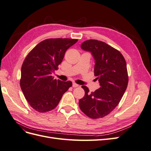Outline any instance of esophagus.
Returning <instances> with one entry per match:
<instances>
[{
    "mask_svg": "<svg viewBox=\"0 0 151 151\" xmlns=\"http://www.w3.org/2000/svg\"><path fill=\"white\" fill-rule=\"evenodd\" d=\"M79 86V85L77 84H76V83H74L72 84V87L73 88H77V87Z\"/></svg>",
    "mask_w": 151,
    "mask_h": 151,
    "instance_id": "34e87169",
    "label": "esophagus"
}]
</instances>
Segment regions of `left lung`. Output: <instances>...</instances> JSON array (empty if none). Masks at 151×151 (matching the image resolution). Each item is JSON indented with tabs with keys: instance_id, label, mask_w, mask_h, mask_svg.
I'll use <instances>...</instances> for the list:
<instances>
[{
	"instance_id": "8db88e82",
	"label": "left lung",
	"mask_w": 151,
	"mask_h": 151,
	"mask_svg": "<svg viewBox=\"0 0 151 151\" xmlns=\"http://www.w3.org/2000/svg\"><path fill=\"white\" fill-rule=\"evenodd\" d=\"M81 48L94 58V76L101 87L89 93L88 87L82 86L85 95L79 100V108L88 117L98 119L110 113L125 93L129 83L126 61L118 50L101 41L86 40Z\"/></svg>"
}]
</instances>
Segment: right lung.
Segmentation results:
<instances>
[{
    "mask_svg": "<svg viewBox=\"0 0 151 151\" xmlns=\"http://www.w3.org/2000/svg\"><path fill=\"white\" fill-rule=\"evenodd\" d=\"M78 40L49 38L39 43L27 55L21 67V88L30 106L40 113L57 106L63 94L72 86L55 79L52 73L58 70L67 50Z\"/></svg>",
    "mask_w": 151,
    "mask_h": 151,
    "instance_id": "obj_1",
    "label": "right lung"
}]
</instances>
